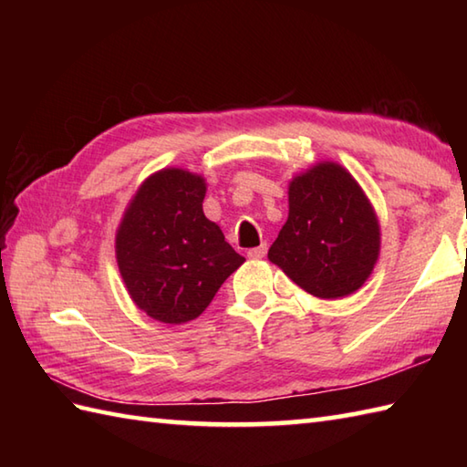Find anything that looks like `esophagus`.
Listing matches in <instances>:
<instances>
[{"label":"esophagus","instance_id":"esophagus-1","mask_svg":"<svg viewBox=\"0 0 467 467\" xmlns=\"http://www.w3.org/2000/svg\"><path fill=\"white\" fill-rule=\"evenodd\" d=\"M246 254H249V259H263V256L266 254V243L254 246V249H251Z\"/></svg>","mask_w":467,"mask_h":467}]
</instances>
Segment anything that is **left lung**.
<instances>
[{"mask_svg":"<svg viewBox=\"0 0 467 467\" xmlns=\"http://www.w3.org/2000/svg\"><path fill=\"white\" fill-rule=\"evenodd\" d=\"M381 233L369 198L337 162H319L289 184V218L271 244L275 263L303 291L341 299L369 279Z\"/></svg>","mask_w":467,"mask_h":467,"instance_id":"8db88e82","label":"left lung"}]
</instances>
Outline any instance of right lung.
I'll use <instances>...</instances> for the list:
<instances>
[{
	"label": "right lung",
	"mask_w": 467,
	"mask_h": 467,
	"mask_svg": "<svg viewBox=\"0 0 467 467\" xmlns=\"http://www.w3.org/2000/svg\"><path fill=\"white\" fill-rule=\"evenodd\" d=\"M206 182L182 168L148 176L116 233V261L128 295L152 319H196L244 263L221 226L202 213Z\"/></svg>",
	"instance_id": "obj_1"
}]
</instances>
